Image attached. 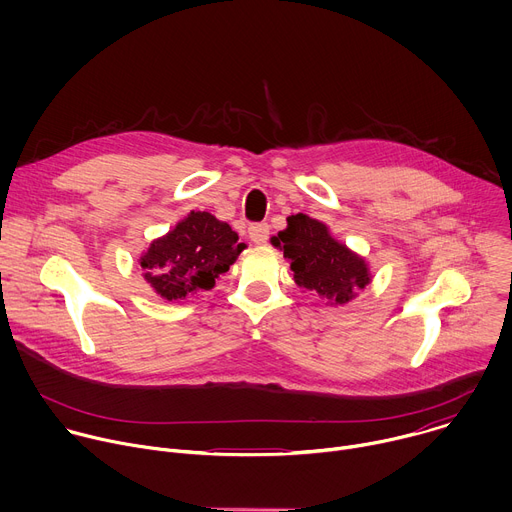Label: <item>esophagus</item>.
Returning <instances> with one entry per match:
<instances>
[{
	"mask_svg": "<svg viewBox=\"0 0 512 512\" xmlns=\"http://www.w3.org/2000/svg\"><path fill=\"white\" fill-rule=\"evenodd\" d=\"M249 237L255 245H265L269 239V225L267 223H257L249 227Z\"/></svg>",
	"mask_w": 512,
	"mask_h": 512,
	"instance_id": "esophagus-1",
	"label": "esophagus"
}]
</instances>
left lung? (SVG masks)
I'll use <instances>...</instances> for the list:
<instances>
[{"mask_svg": "<svg viewBox=\"0 0 512 512\" xmlns=\"http://www.w3.org/2000/svg\"><path fill=\"white\" fill-rule=\"evenodd\" d=\"M294 271V281L330 306L352 302L371 283V269L358 253L336 241L330 229L308 214L287 216V229L271 237Z\"/></svg>", "mask_w": 512, "mask_h": 512, "instance_id": "8db88e82", "label": "left lung"}]
</instances>
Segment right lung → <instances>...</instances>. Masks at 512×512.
<instances>
[{
    "mask_svg": "<svg viewBox=\"0 0 512 512\" xmlns=\"http://www.w3.org/2000/svg\"><path fill=\"white\" fill-rule=\"evenodd\" d=\"M245 247L227 223L192 210L172 231L154 239L137 263L158 296L178 302L198 289H212L214 279L229 271Z\"/></svg>",
    "mask_w": 512,
    "mask_h": 512,
    "instance_id": "obj_1",
    "label": "right lung"
}]
</instances>
